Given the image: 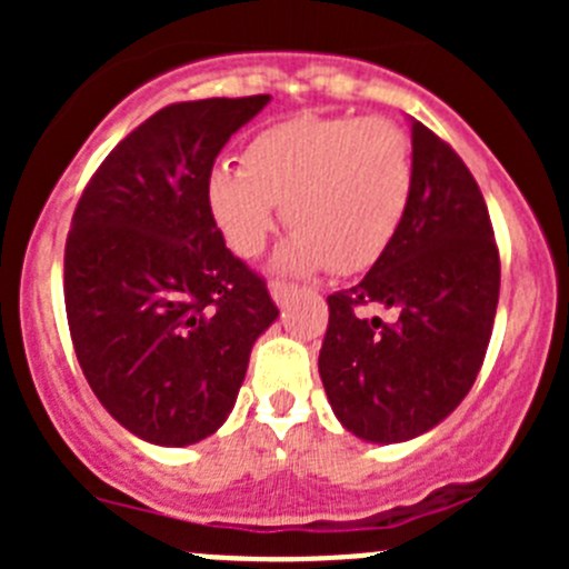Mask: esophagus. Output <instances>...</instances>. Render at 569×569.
Listing matches in <instances>:
<instances>
[{"label": "esophagus", "mask_w": 569, "mask_h": 569, "mask_svg": "<svg viewBox=\"0 0 569 569\" xmlns=\"http://www.w3.org/2000/svg\"><path fill=\"white\" fill-rule=\"evenodd\" d=\"M291 291H295V286L286 283V280H272V283H269V295H272V300L278 302V306H283V302L289 300Z\"/></svg>", "instance_id": "34e87169"}]
</instances>
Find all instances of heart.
<instances>
[{"label": "heart", "mask_w": 569, "mask_h": 569, "mask_svg": "<svg viewBox=\"0 0 569 569\" xmlns=\"http://www.w3.org/2000/svg\"><path fill=\"white\" fill-rule=\"evenodd\" d=\"M412 194L410 137L388 118L297 114L258 131L244 164L217 162L211 217L239 256L267 244L278 206L295 233L278 263L363 272L399 233Z\"/></svg>", "instance_id": "1"}]
</instances>
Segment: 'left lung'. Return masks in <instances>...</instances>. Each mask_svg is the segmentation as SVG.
Listing matches in <instances>:
<instances>
[{"label":"left lung","instance_id":"obj_1","mask_svg":"<svg viewBox=\"0 0 569 569\" xmlns=\"http://www.w3.org/2000/svg\"><path fill=\"white\" fill-rule=\"evenodd\" d=\"M501 258L481 189L449 142L412 120V194L391 248L327 297L319 375L338 421L371 443L438 427L468 396L496 321ZM393 307L363 320L359 308Z\"/></svg>","mask_w":569,"mask_h":569}]
</instances>
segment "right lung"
<instances>
[{"instance_id":"right-lung-1","label":"right lung","mask_w":569,"mask_h":569,"mask_svg":"<svg viewBox=\"0 0 569 569\" xmlns=\"http://www.w3.org/2000/svg\"><path fill=\"white\" fill-rule=\"evenodd\" d=\"M269 96L181 101L96 170L66 242L77 360L109 416L157 446L226 423L256 338L278 319L267 283L226 248L206 181Z\"/></svg>"}]
</instances>
